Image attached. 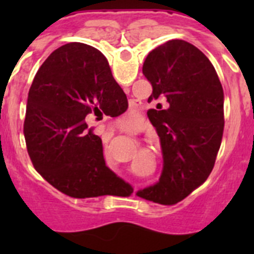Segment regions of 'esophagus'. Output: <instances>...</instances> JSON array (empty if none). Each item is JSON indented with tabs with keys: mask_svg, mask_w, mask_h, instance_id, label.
<instances>
[{
	"mask_svg": "<svg viewBox=\"0 0 254 254\" xmlns=\"http://www.w3.org/2000/svg\"><path fill=\"white\" fill-rule=\"evenodd\" d=\"M112 131H113V129H112Z\"/></svg>",
	"mask_w": 254,
	"mask_h": 254,
	"instance_id": "esophagus-1",
	"label": "esophagus"
}]
</instances>
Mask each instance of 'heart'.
<instances>
[{
	"instance_id": "obj_1",
	"label": "heart",
	"mask_w": 254,
	"mask_h": 254,
	"mask_svg": "<svg viewBox=\"0 0 254 254\" xmlns=\"http://www.w3.org/2000/svg\"><path fill=\"white\" fill-rule=\"evenodd\" d=\"M133 123H134L133 121H129V125H133Z\"/></svg>"
}]
</instances>
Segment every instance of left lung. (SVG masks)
Masks as SVG:
<instances>
[{
    "mask_svg": "<svg viewBox=\"0 0 254 254\" xmlns=\"http://www.w3.org/2000/svg\"><path fill=\"white\" fill-rule=\"evenodd\" d=\"M142 73L152 86L147 112L163 150L156 185L137 196L174 205L202 185L214 168L224 132V91L214 66L193 44L173 39L149 53Z\"/></svg>",
    "mask_w": 254,
    "mask_h": 254,
    "instance_id": "left-lung-1",
    "label": "left lung"
}]
</instances>
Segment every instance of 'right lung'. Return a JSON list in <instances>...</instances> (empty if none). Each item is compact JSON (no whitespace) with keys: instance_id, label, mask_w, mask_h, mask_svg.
<instances>
[{"instance_id":"right-lung-1","label":"right lung","mask_w":254,"mask_h":254,"mask_svg":"<svg viewBox=\"0 0 254 254\" xmlns=\"http://www.w3.org/2000/svg\"><path fill=\"white\" fill-rule=\"evenodd\" d=\"M127 107L98 49L73 42L52 52L33 80L24 122L35 170L73 198L131 194L133 190L105 165L102 138L90 127L93 120L120 116Z\"/></svg>"}]
</instances>
